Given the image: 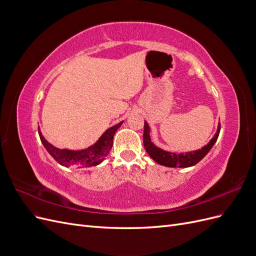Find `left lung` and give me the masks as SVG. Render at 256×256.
I'll return each mask as SVG.
<instances>
[{"label":"left lung","instance_id":"8db88e82","mask_svg":"<svg viewBox=\"0 0 256 256\" xmlns=\"http://www.w3.org/2000/svg\"><path fill=\"white\" fill-rule=\"evenodd\" d=\"M220 124L218 125V129H216V132L214 136L209 143L205 146H203L200 150H192L188 152H166L159 148L156 145L152 142L150 138V128L148 124L146 122H144V134H143V143L144 147L150 154V157L156 161L157 164L168 166V168H189L192 166H196L198 162L202 160L208 152L212 150V147L214 145V143L218 140V136L220 134Z\"/></svg>","mask_w":256,"mask_h":256}]
</instances>
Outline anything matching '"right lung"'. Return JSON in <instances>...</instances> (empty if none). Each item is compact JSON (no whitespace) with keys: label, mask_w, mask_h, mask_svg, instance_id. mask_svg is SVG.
I'll return each mask as SVG.
<instances>
[{"label":"right lung","mask_w":256,"mask_h":256,"mask_svg":"<svg viewBox=\"0 0 256 256\" xmlns=\"http://www.w3.org/2000/svg\"><path fill=\"white\" fill-rule=\"evenodd\" d=\"M122 122H118L104 131V134L98 138V141L88 148L81 150H60L58 147L50 144L38 127V134H40V141L44 144V148L54 158L56 162L63 166H74V168H90L102 164L106 159L108 154L110 152L113 145V136Z\"/></svg>","instance_id":"1"}]
</instances>
